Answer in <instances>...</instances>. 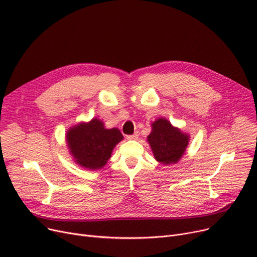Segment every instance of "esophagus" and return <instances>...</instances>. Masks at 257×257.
<instances>
[{"label": "esophagus", "mask_w": 257, "mask_h": 257, "mask_svg": "<svg viewBox=\"0 0 257 257\" xmlns=\"http://www.w3.org/2000/svg\"><path fill=\"white\" fill-rule=\"evenodd\" d=\"M139 138V133L136 132L134 134H131V136H127L128 140H137Z\"/></svg>", "instance_id": "34e87169"}]
</instances>
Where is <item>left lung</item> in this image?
Returning <instances> with one entry per match:
<instances>
[{
    "mask_svg": "<svg viewBox=\"0 0 257 257\" xmlns=\"http://www.w3.org/2000/svg\"><path fill=\"white\" fill-rule=\"evenodd\" d=\"M154 157L164 165L176 164L183 155L188 137L174 128L169 120L158 118L152 124V132L148 137Z\"/></svg>",
    "mask_w": 257,
    "mask_h": 257,
    "instance_id": "1",
    "label": "left lung"
}]
</instances>
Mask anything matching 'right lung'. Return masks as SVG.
Returning a JSON list of instances; mask_svg holds the SVG:
<instances>
[{"instance_id":"1","label":"right lung","mask_w":257,"mask_h":257,"mask_svg":"<svg viewBox=\"0 0 257 257\" xmlns=\"http://www.w3.org/2000/svg\"><path fill=\"white\" fill-rule=\"evenodd\" d=\"M67 145L76 163L86 169H101L111 156L114 146L123 140L118 129H105L101 120L72 128L66 136Z\"/></svg>"}]
</instances>
